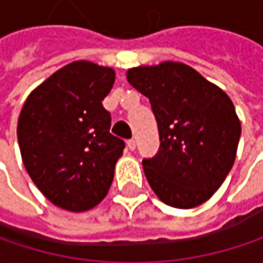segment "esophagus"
<instances>
[{
  "mask_svg": "<svg viewBox=\"0 0 263 263\" xmlns=\"http://www.w3.org/2000/svg\"><path fill=\"white\" fill-rule=\"evenodd\" d=\"M126 146H128L129 151H134V149H135V140H128Z\"/></svg>",
  "mask_w": 263,
  "mask_h": 263,
  "instance_id": "esophagus-1",
  "label": "esophagus"
}]
</instances>
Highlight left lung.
I'll list each match as a JSON object with an SVG mask.
<instances>
[{
    "label": "left lung",
    "mask_w": 263,
    "mask_h": 263,
    "mask_svg": "<svg viewBox=\"0 0 263 263\" xmlns=\"http://www.w3.org/2000/svg\"><path fill=\"white\" fill-rule=\"evenodd\" d=\"M126 79L149 99L158 125V154L143 160L151 189L171 207L201 205L236 158L240 122L232 99L181 62L134 67Z\"/></svg>",
    "instance_id": "obj_1"
}]
</instances>
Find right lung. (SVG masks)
Segmentation results:
<instances>
[{
    "label": "right lung",
    "instance_id": "1",
    "mask_svg": "<svg viewBox=\"0 0 263 263\" xmlns=\"http://www.w3.org/2000/svg\"><path fill=\"white\" fill-rule=\"evenodd\" d=\"M116 71L74 61L27 97L18 119V143L31 181L54 205L86 212L108 193L123 140L109 134L111 114L102 100Z\"/></svg>",
    "mask_w": 263,
    "mask_h": 263
}]
</instances>
